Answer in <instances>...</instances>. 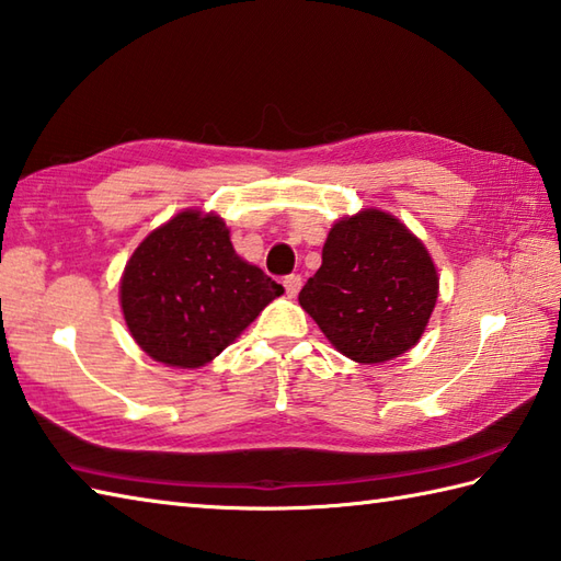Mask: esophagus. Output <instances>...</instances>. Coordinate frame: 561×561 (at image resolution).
Returning a JSON list of instances; mask_svg holds the SVG:
<instances>
[{
  "instance_id": "1",
  "label": "esophagus",
  "mask_w": 561,
  "mask_h": 561,
  "mask_svg": "<svg viewBox=\"0 0 561 561\" xmlns=\"http://www.w3.org/2000/svg\"><path fill=\"white\" fill-rule=\"evenodd\" d=\"M284 289H287V296H294L299 294V289H301V277L299 274H289V277H284Z\"/></svg>"
}]
</instances>
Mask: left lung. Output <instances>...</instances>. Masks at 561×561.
Instances as JSON below:
<instances>
[{"label":"left lung","instance_id":"left-lung-1","mask_svg":"<svg viewBox=\"0 0 561 561\" xmlns=\"http://www.w3.org/2000/svg\"><path fill=\"white\" fill-rule=\"evenodd\" d=\"M431 252L379 208L337 221L323 245V265L304 284L301 309L337 353L379 365L419 343L437 301Z\"/></svg>","mask_w":561,"mask_h":561}]
</instances>
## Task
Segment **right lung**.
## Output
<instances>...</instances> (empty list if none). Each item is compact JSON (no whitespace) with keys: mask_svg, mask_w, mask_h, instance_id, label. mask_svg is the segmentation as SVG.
Listing matches in <instances>:
<instances>
[{"mask_svg":"<svg viewBox=\"0 0 561 561\" xmlns=\"http://www.w3.org/2000/svg\"><path fill=\"white\" fill-rule=\"evenodd\" d=\"M282 284L236 255L224 218L196 208L152 230L126 262L121 309L156 362L196 369L255 321Z\"/></svg>","mask_w":561,"mask_h":561,"instance_id":"1","label":"right lung"}]
</instances>
